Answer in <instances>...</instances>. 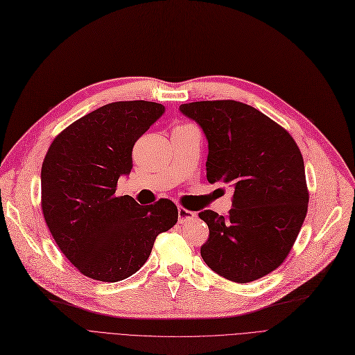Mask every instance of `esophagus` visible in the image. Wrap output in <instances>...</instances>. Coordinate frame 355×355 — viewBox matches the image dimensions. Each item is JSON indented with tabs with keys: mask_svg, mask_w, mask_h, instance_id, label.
Instances as JSON below:
<instances>
[{
	"mask_svg": "<svg viewBox=\"0 0 355 355\" xmlns=\"http://www.w3.org/2000/svg\"><path fill=\"white\" fill-rule=\"evenodd\" d=\"M194 217H196L194 211H190L187 209L178 207V221H180V225H185V223L191 221Z\"/></svg>",
	"mask_w": 355,
	"mask_h": 355,
	"instance_id": "esophagus-1",
	"label": "esophagus"
}]
</instances>
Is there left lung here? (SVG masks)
Wrapping results in <instances>:
<instances>
[{"label":"left lung","mask_w":355,"mask_h":355,"mask_svg":"<svg viewBox=\"0 0 355 355\" xmlns=\"http://www.w3.org/2000/svg\"><path fill=\"white\" fill-rule=\"evenodd\" d=\"M180 112L206 135L209 182L234 189L227 217L198 213L210 230L201 257L232 282L256 281L282 265L306 216L300 148L282 126L241 102L184 103Z\"/></svg>","instance_id":"1"}]
</instances>
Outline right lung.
<instances>
[{
  "label": "right lung",
  "mask_w": 355,
  "mask_h": 355,
  "mask_svg": "<svg viewBox=\"0 0 355 355\" xmlns=\"http://www.w3.org/2000/svg\"><path fill=\"white\" fill-rule=\"evenodd\" d=\"M165 112L146 101L115 102L73 122L53 141L42 166V209L63 254L85 276L119 282L138 272L154 241L178 220L170 200L139 206L116 197L132 170L135 142Z\"/></svg>",
  "instance_id": "obj_1"
}]
</instances>
